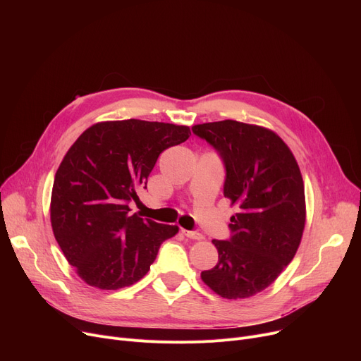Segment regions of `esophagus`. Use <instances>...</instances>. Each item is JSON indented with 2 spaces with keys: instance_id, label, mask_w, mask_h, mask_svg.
<instances>
[{
  "instance_id": "34e87169",
  "label": "esophagus",
  "mask_w": 361,
  "mask_h": 361,
  "mask_svg": "<svg viewBox=\"0 0 361 361\" xmlns=\"http://www.w3.org/2000/svg\"><path fill=\"white\" fill-rule=\"evenodd\" d=\"M183 234L187 238H192V240H203V235L197 231H188V230H183Z\"/></svg>"
}]
</instances>
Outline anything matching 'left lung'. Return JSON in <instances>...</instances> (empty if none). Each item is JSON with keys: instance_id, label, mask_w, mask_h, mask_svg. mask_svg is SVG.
Segmentation results:
<instances>
[{"instance_id": "1", "label": "left lung", "mask_w": 361, "mask_h": 361, "mask_svg": "<svg viewBox=\"0 0 361 361\" xmlns=\"http://www.w3.org/2000/svg\"><path fill=\"white\" fill-rule=\"evenodd\" d=\"M225 166L224 196L238 212L228 240H214L218 263L200 274L224 298L252 297L295 256L306 222L305 184L290 147L274 131L234 120L192 127Z\"/></svg>"}]
</instances>
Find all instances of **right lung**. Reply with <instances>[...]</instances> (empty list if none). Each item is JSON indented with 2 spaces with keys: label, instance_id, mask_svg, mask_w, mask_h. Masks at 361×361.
<instances>
[{
  "label": "right lung",
  "instance_id": "right-lung-1",
  "mask_svg": "<svg viewBox=\"0 0 361 361\" xmlns=\"http://www.w3.org/2000/svg\"><path fill=\"white\" fill-rule=\"evenodd\" d=\"M190 128L158 121L98 123L83 131L56 169L51 225L56 243L90 287L120 290L142 279L161 244L178 233L130 214L140 203L158 157L190 137Z\"/></svg>",
  "mask_w": 361,
  "mask_h": 361
}]
</instances>
